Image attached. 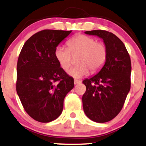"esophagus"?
Masks as SVG:
<instances>
[{"label": "esophagus", "instance_id": "34e87169", "mask_svg": "<svg viewBox=\"0 0 146 146\" xmlns=\"http://www.w3.org/2000/svg\"><path fill=\"white\" fill-rule=\"evenodd\" d=\"M80 80H76V79H74V85H78V84L80 83Z\"/></svg>", "mask_w": 146, "mask_h": 146}]
</instances>
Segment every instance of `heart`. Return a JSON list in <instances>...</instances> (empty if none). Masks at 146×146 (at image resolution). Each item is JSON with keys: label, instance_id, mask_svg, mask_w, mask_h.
Here are the masks:
<instances>
[{"label": "heart", "instance_id": "heart-1", "mask_svg": "<svg viewBox=\"0 0 146 146\" xmlns=\"http://www.w3.org/2000/svg\"><path fill=\"white\" fill-rule=\"evenodd\" d=\"M68 48L58 46L54 51V56L63 70H66L72 63V54H79L77 59L78 66L68 70L70 76L81 78L90 73L96 72L102 68L107 56V49L104 44L97 42L93 37L79 35L68 42Z\"/></svg>", "mask_w": 146, "mask_h": 146}]
</instances>
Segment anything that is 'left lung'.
<instances>
[{"instance_id":"8db88e82","label":"left lung","mask_w":146,"mask_h":146,"mask_svg":"<svg viewBox=\"0 0 146 146\" xmlns=\"http://www.w3.org/2000/svg\"><path fill=\"white\" fill-rule=\"evenodd\" d=\"M85 33L103 39L107 56L99 72L83 81L86 86L83 110L92 121L107 122L120 112L131 89V58L124 43L112 33L94 30Z\"/></svg>"}]
</instances>
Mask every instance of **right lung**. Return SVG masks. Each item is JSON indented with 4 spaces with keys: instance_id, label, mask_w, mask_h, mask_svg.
I'll return each instance as SVG.
<instances>
[{
    "instance_id": "1",
    "label": "right lung",
    "mask_w": 146,
    "mask_h": 146,
    "mask_svg": "<svg viewBox=\"0 0 146 146\" xmlns=\"http://www.w3.org/2000/svg\"><path fill=\"white\" fill-rule=\"evenodd\" d=\"M72 31L43 30L24 44L17 63L16 91L26 112L47 123L61 114L63 100L73 89L74 78L54 56L58 45Z\"/></svg>"
}]
</instances>
